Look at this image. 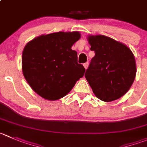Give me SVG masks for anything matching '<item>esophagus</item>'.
Returning <instances> with one entry per match:
<instances>
[{
    "label": "esophagus",
    "mask_w": 147,
    "mask_h": 147,
    "mask_svg": "<svg viewBox=\"0 0 147 147\" xmlns=\"http://www.w3.org/2000/svg\"><path fill=\"white\" fill-rule=\"evenodd\" d=\"M88 65H89V63H88V62H85V63H84L83 64L84 67H85V69H87V68H88Z\"/></svg>",
    "instance_id": "1"
}]
</instances>
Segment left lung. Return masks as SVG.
Masks as SVG:
<instances>
[{
	"instance_id": "left-lung-1",
	"label": "left lung",
	"mask_w": 147,
	"mask_h": 147,
	"mask_svg": "<svg viewBox=\"0 0 147 147\" xmlns=\"http://www.w3.org/2000/svg\"><path fill=\"white\" fill-rule=\"evenodd\" d=\"M94 51L85 77L95 96L105 102L117 100L130 89L134 81L135 58L129 47L103 35L90 36Z\"/></svg>"
}]
</instances>
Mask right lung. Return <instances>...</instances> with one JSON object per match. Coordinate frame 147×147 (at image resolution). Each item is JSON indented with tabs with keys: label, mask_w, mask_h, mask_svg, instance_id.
Here are the masks:
<instances>
[{
	"label": "right lung",
	"mask_w": 147,
	"mask_h": 147,
	"mask_svg": "<svg viewBox=\"0 0 147 147\" xmlns=\"http://www.w3.org/2000/svg\"><path fill=\"white\" fill-rule=\"evenodd\" d=\"M80 38L78 31H60L38 36L24 47V76L33 90L45 99L63 98L83 77L85 67L78 63V53L71 48Z\"/></svg>",
	"instance_id": "add662e5"
}]
</instances>
